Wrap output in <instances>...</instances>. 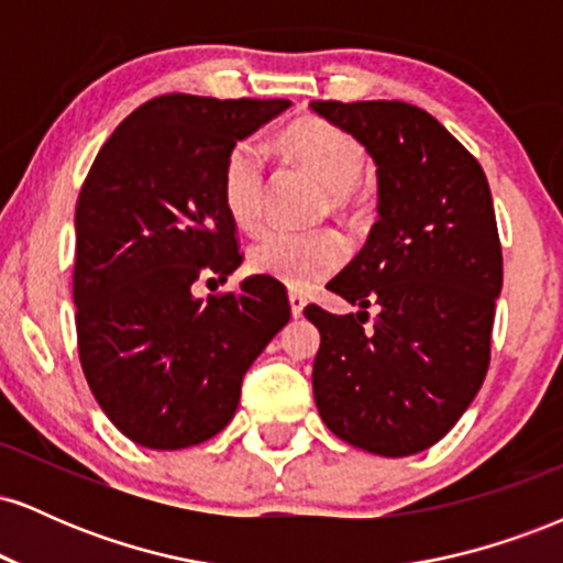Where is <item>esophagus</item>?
I'll return each instance as SVG.
<instances>
[{
  "label": "esophagus",
  "instance_id": "esophagus-1",
  "mask_svg": "<svg viewBox=\"0 0 563 563\" xmlns=\"http://www.w3.org/2000/svg\"><path fill=\"white\" fill-rule=\"evenodd\" d=\"M288 303H290V312H294V318H301L303 307H307L303 294H299V290H288Z\"/></svg>",
  "mask_w": 563,
  "mask_h": 563
}]
</instances>
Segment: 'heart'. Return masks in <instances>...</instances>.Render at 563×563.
<instances>
[{
    "label": "heart",
    "instance_id": "b5f03b06",
    "mask_svg": "<svg viewBox=\"0 0 563 563\" xmlns=\"http://www.w3.org/2000/svg\"><path fill=\"white\" fill-rule=\"evenodd\" d=\"M283 151L331 190L333 209H346L365 172V147L354 134L320 115H301L277 134ZM264 153L256 142L230 147L219 174L224 211L238 228H260L264 214ZM346 243L335 230H267L249 245V269L288 288H312L341 267Z\"/></svg>",
    "mask_w": 563,
    "mask_h": 563
}]
</instances>
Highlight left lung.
<instances>
[{
  "instance_id": "obj_1",
  "label": "left lung",
  "mask_w": 563,
  "mask_h": 563,
  "mask_svg": "<svg viewBox=\"0 0 563 563\" xmlns=\"http://www.w3.org/2000/svg\"><path fill=\"white\" fill-rule=\"evenodd\" d=\"M378 166V222L328 288L363 312L303 309L320 331L312 389L344 442L386 457L437 444L489 367L503 249L479 161L399 100H314ZM367 306L379 309L369 321ZM372 323L371 327L366 322Z\"/></svg>"
}]
</instances>
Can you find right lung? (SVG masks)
I'll list each match as a JSON object with an SVG mask.
<instances>
[{
	"label": "right lung",
	"instance_id": "right-lung-1",
	"mask_svg": "<svg viewBox=\"0 0 563 563\" xmlns=\"http://www.w3.org/2000/svg\"><path fill=\"white\" fill-rule=\"evenodd\" d=\"M288 100L158 95L97 153L76 200V341L89 389L121 434L151 450L211 439L235 416L243 376L290 318L256 275L209 299L243 262L219 192L238 140Z\"/></svg>",
	"mask_w": 563,
	"mask_h": 563
}]
</instances>
